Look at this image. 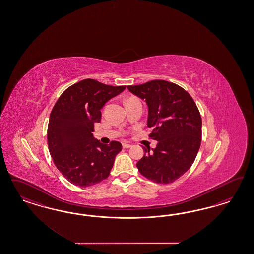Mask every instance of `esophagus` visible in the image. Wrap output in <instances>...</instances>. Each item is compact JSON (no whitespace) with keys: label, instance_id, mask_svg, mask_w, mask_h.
Segmentation results:
<instances>
[{"label":"esophagus","instance_id":"esophagus-1","mask_svg":"<svg viewBox=\"0 0 254 254\" xmlns=\"http://www.w3.org/2000/svg\"><path fill=\"white\" fill-rule=\"evenodd\" d=\"M132 146L131 144H128V143H123V148H126V149H128V148H130Z\"/></svg>","mask_w":254,"mask_h":254}]
</instances>
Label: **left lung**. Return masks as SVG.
Segmentation results:
<instances>
[{"mask_svg": "<svg viewBox=\"0 0 254 254\" xmlns=\"http://www.w3.org/2000/svg\"><path fill=\"white\" fill-rule=\"evenodd\" d=\"M131 93L145 100L149 108V137L158 141L156 148L137 163L139 173L157 184L175 182L191 168L198 153L202 119L191 95L182 86L165 80L127 85Z\"/></svg>", "mask_w": 254, "mask_h": 254, "instance_id": "left-lung-1", "label": "left lung"}]
</instances>
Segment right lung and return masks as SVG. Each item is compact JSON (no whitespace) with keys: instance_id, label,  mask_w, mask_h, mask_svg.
Listing matches in <instances>:
<instances>
[{"instance_id":"obj_1","label":"right lung","mask_w":254,"mask_h":254,"mask_svg":"<svg viewBox=\"0 0 254 254\" xmlns=\"http://www.w3.org/2000/svg\"><path fill=\"white\" fill-rule=\"evenodd\" d=\"M125 88L85 79L57 100L49 117L47 143L55 166L70 184L87 187L109 176L122 144L94 139V124L100 122V109Z\"/></svg>"}]
</instances>
